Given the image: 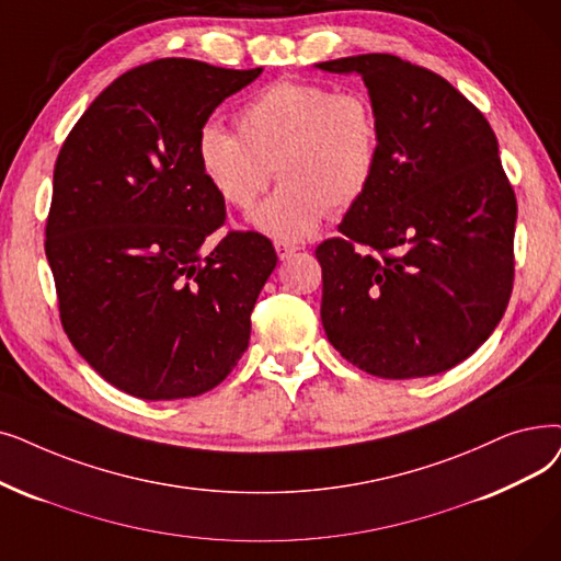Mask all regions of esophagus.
Segmentation results:
<instances>
[{"mask_svg": "<svg viewBox=\"0 0 561 561\" xmlns=\"http://www.w3.org/2000/svg\"><path fill=\"white\" fill-rule=\"evenodd\" d=\"M275 250H277V256L284 261L288 259L294 252H298L300 248L296 245V242H288V240H275Z\"/></svg>", "mask_w": 561, "mask_h": 561, "instance_id": "1", "label": "esophagus"}]
</instances>
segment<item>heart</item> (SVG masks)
Instances as JSON below:
<instances>
[{"instance_id":"heart-1","label":"heart","mask_w":561,"mask_h":561,"mask_svg":"<svg viewBox=\"0 0 561 561\" xmlns=\"http://www.w3.org/2000/svg\"><path fill=\"white\" fill-rule=\"evenodd\" d=\"M238 133L208 124L199 164L213 190L248 210L275 176L284 181L252 222L275 238L300 240L325 213H344L369 192L382 153L380 118L362 89L279 80L238 114Z\"/></svg>"}]
</instances>
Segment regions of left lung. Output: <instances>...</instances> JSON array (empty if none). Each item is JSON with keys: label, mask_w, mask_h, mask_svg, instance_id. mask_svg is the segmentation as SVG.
<instances>
[{"label": "left lung", "mask_w": 561, "mask_h": 561, "mask_svg": "<svg viewBox=\"0 0 561 561\" xmlns=\"http://www.w3.org/2000/svg\"><path fill=\"white\" fill-rule=\"evenodd\" d=\"M319 68L359 72L382 130L369 192L316 248L325 334L371 376L443 374L493 334L514 288L518 204L497 137L424 66L374 53Z\"/></svg>", "instance_id": "1"}]
</instances>
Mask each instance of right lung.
Here are the masks:
<instances>
[{
	"label": "right lung",
	"mask_w": 561,
	"mask_h": 561,
	"mask_svg": "<svg viewBox=\"0 0 561 561\" xmlns=\"http://www.w3.org/2000/svg\"><path fill=\"white\" fill-rule=\"evenodd\" d=\"M263 68L156 59L116 78L68 133L55 164L45 254L70 344L146 401L199 397L250 344L277 265L271 238L229 231L199 164V133Z\"/></svg>",
	"instance_id": "right-lung-1"
}]
</instances>
